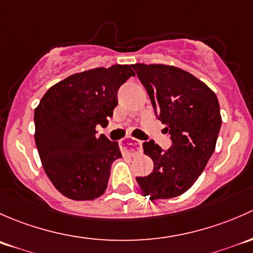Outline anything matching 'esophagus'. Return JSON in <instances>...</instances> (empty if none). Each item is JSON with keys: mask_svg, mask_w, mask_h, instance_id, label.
Returning <instances> with one entry per match:
<instances>
[{"mask_svg": "<svg viewBox=\"0 0 253 253\" xmlns=\"http://www.w3.org/2000/svg\"><path fill=\"white\" fill-rule=\"evenodd\" d=\"M121 150H122V152L126 153V155H129V156L137 155V153L141 152V141L134 139V137H131V139H127L121 144Z\"/></svg>", "mask_w": 253, "mask_h": 253, "instance_id": "obj_1", "label": "esophagus"}]
</instances>
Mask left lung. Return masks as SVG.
<instances>
[{"label":"left lung","mask_w":253,"mask_h":253,"mask_svg":"<svg viewBox=\"0 0 253 253\" xmlns=\"http://www.w3.org/2000/svg\"><path fill=\"white\" fill-rule=\"evenodd\" d=\"M131 67L171 139L167 151L153 140L142 144L144 153L153 161V171L136 176V181L151 201L176 197L194 185L214 152L222 126L219 102L204 82L178 67Z\"/></svg>","instance_id":"obj_1"}]
</instances>
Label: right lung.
<instances>
[{
	"mask_svg": "<svg viewBox=\"0 0 253 253\" xmlns=\"http://www.w3.org/2000/svg\"><path fill=\"white\" fill-rule=\"evenodd\" d=\"M135 73L114 64L75 73L47 90L35 108V142L45 173L63 196L75 201L105 194L118 142L96 126H106L118 105L117 92Z\"/></svg>",
	"mask_w": 253,
	"mask_h": 253,
	"instance_id": "1",
	"label": "right lung"
}]
</instances>
